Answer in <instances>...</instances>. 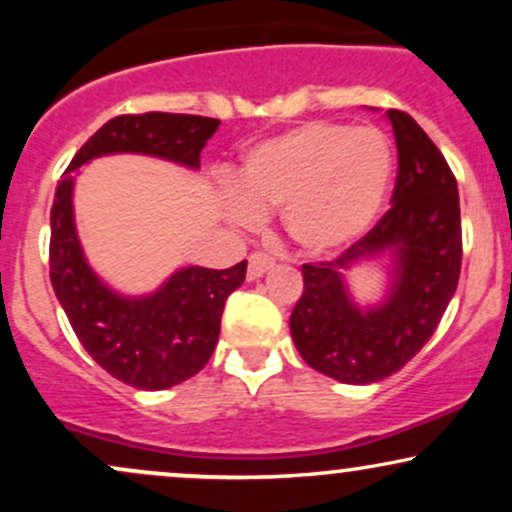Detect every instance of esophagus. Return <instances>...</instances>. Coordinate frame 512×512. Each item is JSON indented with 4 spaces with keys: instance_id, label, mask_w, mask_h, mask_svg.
<instances>
[{
    "instance_id": "esophagus-1",
    "label": "esophagus",
    "mask_w": 512,
    "mask_h": 512,
    "mask_svg": "<svg viewBox=\"0 0 512 512\" xmlns=\"http://www.w3.org/2000/svg\"><path fill=\"white\" fill-rule=\"evenodd\" d=\"M272 267H274L272 257H267L264 252H255V255H250L248 260V279L250 281L260 279V276L267 274Z\"/></svg>"
}]
</instances>
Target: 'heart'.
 <instances>
[{
    "instance_id": "1",
    "label": "heart",
    "mask_w": 512,
    "mask_h": 512,
    "mask_svg": "<svg viewBox=\"0 0 512 512\" xmlns=\"http://www.w3.org/2000/svg\"><path fill=\"white\" fill-rule=\"evenodd\" d=\"M392 173L395 151L380 129L315 120L252 146L221 207L240 228L281 209L286 236L305 255L325 257L368 231Z\"/></svg>"
}]
</instances>
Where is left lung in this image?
<instances>
[{"mask_svg":"<svg viewBox=\"0 0 512 512\" xmlns=\"http://www.w3.org/2000/svg\"><path fill=\"white\" fill-rule=\"evenodd\" d=\"M397 144L392 207L337 260L303 264V296L291 313V337L310 368L346 385H370L397 373L436 332L462 267L460 195L438 146L402 110H387ZM387 259L388 291L358 306L345 274Z\"/></svg>","mask_w":512,"mask_h":512,"instance_id":"8db88e82","label":"left lung"}]
</instances>
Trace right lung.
<instances>
[{
    "instance_id": "add662e5",
    "label": "right lung",
    "mask_w": 512,
    "mask_h": 512,
    "mask_svg": "<svg viewBox=\"0 0 512 512\" xmlns=\"http://www.w3.org/2000/svg\"><path fill=\"white\" fill-rule=\"evenodd\" d=\"M221 120L144 113L108 120L57 182L50 211V281L88 356L137 390H168L207 366L221 332L226 298L245 281L248 262L231 269L180 267L144 296L110 289L93 272L74 221V182L81 166L113 154H142L199 168V154Z\"/></svg>"
}]
</instances>
